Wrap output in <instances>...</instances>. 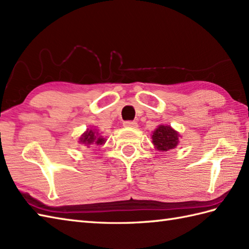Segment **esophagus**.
<instances>
[{"label": "esophagus", "instance_id": "obj_1", "mask_svg": "<svg viewBox=\"0 0 249 249\" xmlns=\"http://www.w3.org/2000/svg\"><path fill=\"white\" fill-rule=\"evenodd\" d=\"M124 126L126 127H131V128H137L138 127V123L136 121H125Z\"/></svg>", "mask_w": 249, "mask_h": 249}]
</instances>
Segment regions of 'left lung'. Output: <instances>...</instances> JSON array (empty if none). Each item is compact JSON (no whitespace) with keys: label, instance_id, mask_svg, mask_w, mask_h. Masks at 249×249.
Returning <instances> with one entry per match:
<instances>
[{"label":"left lung","instance_id":"8db88e82","mask_svg":"<svg viewBox=\"0 0 249 249\" xmlns=\"http://www.w3.org/2000/svg\"><path fill=\"white\" fill-rule=\"evenodd\" d=\"M153 143L158 151H168L174 149L178 143V134L170 126L160 125L153 133Z\"/></svg>","mask_w":249,"mask_h":249}]
</instances>
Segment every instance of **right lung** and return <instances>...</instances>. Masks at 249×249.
<instances>
[{"instance_id":"right-lung-1","label":"right lung","mask_w":249,"mask_h":249,"mask_svg":"<svg viewBox=\"0 0 249 249\" xmlns=\"http://www.w3.org/2000/svg\"><path fill=\"white\" fill-rule=\"evenodd\" d=\"M99 134L92 129H88L87 133H84L80 138V142L84 145L89 147L91 145H103L106 140Z\"/></svg>"}]
</instances>
